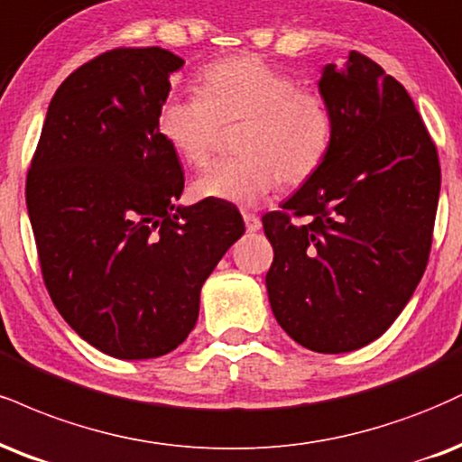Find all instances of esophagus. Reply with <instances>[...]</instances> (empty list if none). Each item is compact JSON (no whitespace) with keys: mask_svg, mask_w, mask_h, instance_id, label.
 Returning <instances> with one entry per match:
<instances>
[{"mask_svg":"<svg viewBox=\"0 0 462 462\" xmlns=\"http://www.w3.org/2000/svg\"><path fill=\"white\" fill-rule=\"evenodd\" d=\"M243 221H245V227H247V232H258L260 227H263V221H260V217H255V215H252V213H245L243 215Z\"/></svg>","mask_w":462,"mask_h":462,"instance_id":"34e87169","label":"esophagus"}]
</instances>
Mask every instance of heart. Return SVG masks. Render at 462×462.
Instances as JSON below:
<instances>
[{"mask_svg": "<svg viewBox=\"0 0 462 462\" xmlns=\"http://www.w3.org/2000/svg\"><path fill=\"white\" fill-rule=\"evenodd\" d=\"M243 125L236 152L193 180V196L254 207L277 180L303 185L322 168L333 142L325 98L297 88L291 75L255 55L221 60L199 75L198 94L170 97L159 109V135L185 163L207 165L224 129Z\"/></svg>", "mask_w": 462, "mask_h": 462, "instance_id": "obj_1", "label": "heart"}]
</instances>
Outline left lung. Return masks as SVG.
I'll use <instances>...</instances> for the list:
<instances>
[{
	"label": "left lung",
	"mask_w": 462,
	"mask_h": 462,
	"mask_svg": "<svg viewBox=\"0 0 462 462\" xmlns=\"http://www.w3.org/2000/svg\"><path fill=\"white\" fill-rule=\"evenodd\" d=\"M319 92L331 150L282 210L263 217L273 245L266 292L294 342L337 355L383 336L418 288L441 168L409 92L365 55L322 66Z\"/></svg>",
	"instance_id": "left-lung-1"
}]
</instances>
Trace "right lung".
Masks as SVG:
<instances>
[{
	"instance_id": "obj_1",
	"label": "right lung",
	"mask_w": 462,
	"mask_h": 462,
	"mask_svg": "<svg viewBox=\"0 0 462 462\" xmlns=\"http://www.w3.org/2000/svg\"><path fill=\"white\" fill-rule=\"evenodd\" d=\"M182 64L159 47L83 64L53 94L27 174V215L55 308L118 359L161 357L185 342L204 282L245 232L224 202L176 204L185 176L157 118Z\"/></svg>"
}]
</instances>
